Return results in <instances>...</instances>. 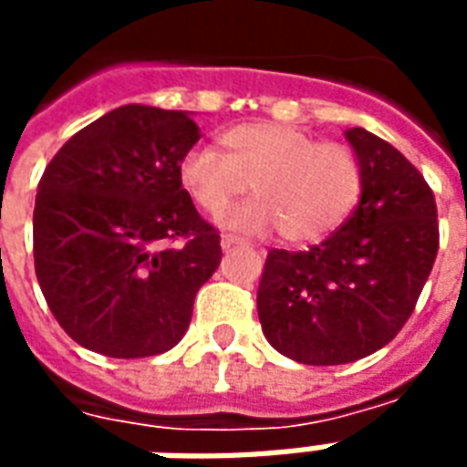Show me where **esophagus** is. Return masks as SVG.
Here are the masks:
<instances>
[{
  "label": "esophagus",
  "instance_id": "34e87169",
  "mask_svg": "<svg viewBox=\"0 0 467 467\" xmlns=\"http://www.w3.org/2000/svg\"><path fill=\"white\" fill-rule=\"evenodd\" d=\"M240 244H244V240L234 237V234H223V240H220V247H223L224 252L233 250V247H240Z\"/></svg>",
  "mask_w": 467,
  "mask_h": 467
}]
</instances>
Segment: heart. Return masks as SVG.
Masks as SVG:
<instances>
[{"label":"heart","mask_w":467,"mask_h":467,"mask_svg":"<svg viewBox=\"0 0 467 467\" xmlns=\"http://www.w3.org/2000/svg\"><path fill=\"white\" fill-rule=\"evenodd\" d=\"M178 163V181L207 215H223L250 190L257 195L224 220L230 230L269 233L289 244L319 243L339 230L364 195V165L354 148L319 143L295 126L240 123Z\"/></svg>","instance_id":"obj_1"}]
</instances>
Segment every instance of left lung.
<instances>
[{
	"instance_id": "left-lung-1",
	"label": "left lung",
	"mask_w": 467,
	"mask_h": 467,
	"mask_svg": "<svg viewBox=\"0 0 467 467\" xmlns=\"http://www.w3.org/2000/svg\"><path fill=\"white\" fill-rule=\"evenodd\" d=\"M347 138L364 165L354 215L309 250H269L257 289L265 337L299 364H351L386 347L416 309L438 254L426 178L364 128Z\"/></svg>"
}]
</instances>
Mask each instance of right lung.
<instances>
[{"mask_svg":"<svg viewBox=\"0 0 467 467\" xmlns=\"http://www.w3.org/2000/svg\"><path fill=\"white\" fill-rule=\"evenodd\" d=\"M198 140L185 110L130 103L81 128L47 165L34 205V269L76 344L143 358L188 331L195 295L223 257L220 233L178 181Z\"/></svg>","mask_w":467,"mask_h":467,"instance_id":"obj_1","label":"right lung"}]
</instances>
